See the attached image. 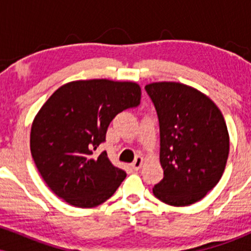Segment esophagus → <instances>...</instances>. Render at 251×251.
Segmentation results:
<instances>
[{"label":"esophagus","instance_id":"34e87169","mask_svg":"<svg viewBox=\"0 0 251 251\" xmlns=\"http://www.w3.org/2000/svg\"><path fill=\"white\" fill-rule=\"evenodd\" d=\"M143 157L142 155H138V157H135L134 162L132 163V168H133L134 170H139L140 168H142L143 165Z\"/></svg>","mask_w":251,"mask_h":251}]
</instances>
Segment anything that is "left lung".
Here are the masks:
<instances>
[{
	"mask_svg": "<svg viewBox=\"0 0 251 251\" xmlns=\"http://www.w3.org/2000/svg\"><path fill=\"white\" fill-rule=\"evenodd\" d=\"M159 120L164 178L153 188L159 201L186 206L220 181L229 155V133L220 108L208 96L180 82L145 86Z\"/></svg>",
	"mask_w": 251,
	"mask_h": 251,
	"instance_id": "8db88e82",
	"label": "left lung"
}]
</instances>
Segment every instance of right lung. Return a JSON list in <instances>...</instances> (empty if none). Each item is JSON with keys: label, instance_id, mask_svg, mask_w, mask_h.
I'll use <instances>...</instances> for the list:
<instances>
[{"label": "right lung", "instance_id": "obj_1", "mask_svg": "<svg viewBox=\"0 0 251 251\" xmlns=\"http://www.w3.org/2000/svg\"><path fill=\"white\" fill-rule=\"evenodd\" d=\"M142 88L131 81L76 80L62 85L34 118L30 152L51 191L76 208L107 201L126 172L97 155L109 123L118 113L139 105Z\"/></svg>", "mask_w": 251, "mask_h": 251}]
</instances>
